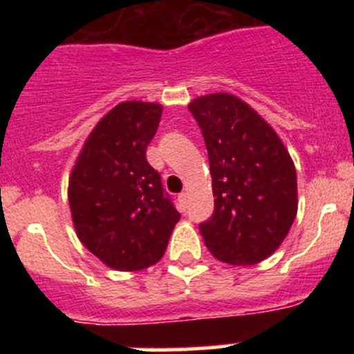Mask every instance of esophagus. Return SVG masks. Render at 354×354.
Wrapping results in <instances>:
<instances>
[{
    "mask_svg": "<svg viewBox=\"0 0 354 354\" xmlns=\"http://www.w3.org/2000/svg\"><path fill=\"white\" fill-rule=\"evenodd\" d=\"M178 202H180L181 210L187 209V202H188V195L187 194H180L178 195Z\"/></svg>",
    "mask_w": 354,
    "mask_h": 354,
    "instance_id": "34e87169",
    "label": "esophagus"
}]
</instances>
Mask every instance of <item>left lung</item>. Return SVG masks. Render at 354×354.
I'll list each match as a JSON object with an SVG mask.
<instances>
[{"label":"left lung","instance_id":"8db88e82","mask_svg":"<svg viewBox=\"0 0 354 354\" xmlns=\"http://www.w3.org/2000/svg\"><path fill=\"white\" fill-rule=\"evenodd\" d=\"M209 152L214 214L200 224L209 252L231 266L272 255L298 212L296 169L272 127L227 92L188 104Z\"/></svg>","mask_w":354,"mask_h":354}]
</instances>
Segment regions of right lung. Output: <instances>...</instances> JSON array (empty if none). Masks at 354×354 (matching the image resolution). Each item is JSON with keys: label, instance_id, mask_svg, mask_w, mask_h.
<instances>
[{"label": "right lung", "instance_id": "1", "mask_svg": "<svg viewBox=\"0 0 354 354\" xmlns=\"http://www.w3.org/2000/svg\"><path fill=\"white\" fill-rule=\"evenodd\" d=\"M162 106L124 101L88 133L68 180L75 233L114 270L133 272L162 259L180 212L145 152Z\"/></svg>", "mask_w": 354, "mask_h": 354}]
</instances>
